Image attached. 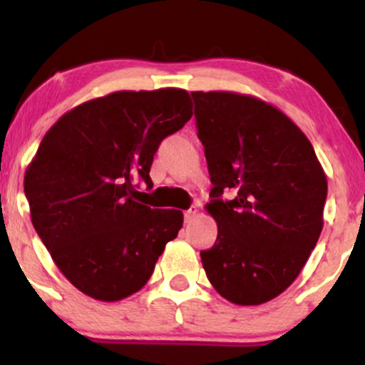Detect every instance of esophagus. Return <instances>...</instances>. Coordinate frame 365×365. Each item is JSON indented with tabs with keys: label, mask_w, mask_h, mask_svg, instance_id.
<instances>
[{
	"label": "esophagus",
	"mask_w": 365,
	"mask_h": 365,
	"mask_svg": "<svg viewBox=\"0 0 365 365\" xmlns=\"http://www.w3.org/2000/svg\"><path fill=\"white\" fill-rule=\"evenodd\" d=\"M195 216H197V207L188 209V211H185V223H192Z\"/></svg>",
	"instance_id": "esophagus-1"
}]
</instances>
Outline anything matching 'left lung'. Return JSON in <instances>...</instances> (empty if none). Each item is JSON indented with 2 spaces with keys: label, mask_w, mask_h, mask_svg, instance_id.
<instances>
[{
  "label": "left lung",
  "mask_w": 365,
  "mask_h": 365,
  "mask_svg": "<svg viewBox=\"0 0 365 365\" xmlns=\"http://www.w3.org/2000/svg\"><path fill=\"white\" fill-rule=\"evenodd\" d=\"M197 137L211 175L217 238L200 259L215 290L261 305L287 290L319 240L328 180L311 140L273 104L195 91ZM223 190L236 199L223 201Z\"/></svg>",
  "instance_id": "1"
}]
</instances>
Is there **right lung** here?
I'll list each match as a JSON object with an SVG mask.
<instances>
[{
	"label": "right lung",
	"mask_w": 365,
	"mask_h": 365,
	"mask_svg": "<svg viewBox=\"0 0 365 365\" xmlns=\"http://www.w3.org/2000/svg\"><path fill=\"white\" fill-rule=\"evenodd\" d=\"M192 118L187 91H118L78 104L41 140L24 190L37 235L63 276L96 300L116 302L149 282L182 211L137 199L165 137Z\"/></svg>",
	"instance_id": "add662e5"
}]
</instances>
